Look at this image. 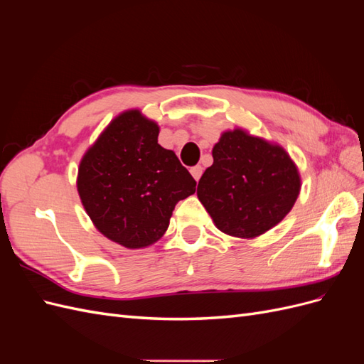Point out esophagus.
<instances>
[{"instance_id": "34e87169", "label": "esophagus", "mask_w": 364, "mask_h": 364, "mask_svg": "<svg viewBox=\"0 0 364 364\" xmlns=\"http://www.w3.org/2000/svg\"><path fill=\"white\" fill-rule=\"evenodd\" d=\"M190 171H191V174H193V178H194L196 181H199L202 173H203V168L200 167V165H196V167H193Z\"/></svg>"}]
</instances>
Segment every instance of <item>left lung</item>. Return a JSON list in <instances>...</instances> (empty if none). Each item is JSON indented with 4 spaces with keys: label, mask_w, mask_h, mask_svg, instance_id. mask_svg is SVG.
I'll use <instances>...</instances> for the list:
<instances>
[{
    "label": "left lung",
    "mask_w": 364,
    "mask_h": 364,
    "mask_svg": "<svg viewBox=\"0 0 364 364\" xmlns=\"http://www.w3.org/2000/svg\"><path fill=\"white\" fill-rule=\"evenodd\" d=\"M213 158L197 197L222 232L258 237L290 213L301 179L284 149L237 129L225 132Z\"/></svg>",
    "instance_id": "1"
}]
</instances>
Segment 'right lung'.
<instances>
[{"instance_id": "obj_1", "label": "right lung", "mask_w": 364, "mask_h": 364, "mask_svg": "<svg viewBox=\"0 0 364 364\" xmlns=\"http://www.w3.org/2000/svg\"><path fill=\"white\" fill-rule=\"evenodd\" d=\"M159 127L139 111L115 118L80 162L77 190L109 240L139 249L158 241L196 181L174 151L158 144Z\"/></svg>"}]
</instances>
